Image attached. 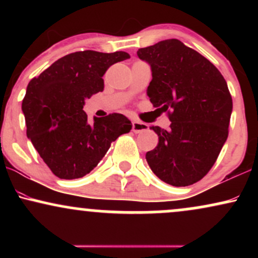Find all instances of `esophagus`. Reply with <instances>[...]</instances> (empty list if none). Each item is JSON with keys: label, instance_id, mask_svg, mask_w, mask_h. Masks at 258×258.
I'll use <instances>...</instances> for the list:
<instances>
[{"label": "esophagus", "instance_id": "34e87169", "mask_svg": "<svg viewBox=\"0 0 258 258\" xmlns=\"http://www.w3.org/2000/svg\"><path fill=\"white\" fill-rule=\"evenodd\" d=\"M148 128H149V126H148L147 123L141 122V121H138V120H133L132 121V131L133 132L139 133V132L147 131Z\"/></svg>", "mask_w": 258, "mask_h": 258}]
</instances>
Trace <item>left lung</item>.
Wrapping results in <instances>:
<instances>
[{"label":"left lung","instance_id":"obj_1","mask_svg":"<svg viewBox=\"0 0 258 258\" xmlns=\"http://www.w3.org/2000/svg\"><path fill=\"white\" fill-rule=\"evenodd\" d=\"M137 55L152 69L150 102L168 111L171 121L168 131L150 127L159 143L146 154L148 165L167 184H194L211 170L227 141L233 102L226 80L209 59L176 38L138 49Z\"/></svg>","mask_w":258,"mask_h":258}]
</instances>
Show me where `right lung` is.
<instances>
[{
    "label": "right lung",
    "mask_w": 258,
    "mask_h": 258,
    "mask_svg": "<svg viewBox=\"0 0 258 258\" xmlns=\"http://www.w3.org/2000/svg\"><path fill=\"white\" fill-rule=\"evenodd\" d=\"M128 58L126 52L70 53L29 82L22 104L26 136L59 178L90 173L112 142L131 131V121L122 114L88 123L84 111L86 98L104 90L106 70Z\"/></svg>",
    "instance_id": "right-lung-1"
}]
</instances>
